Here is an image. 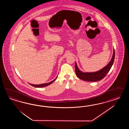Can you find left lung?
<instances>
[{
	"instance_id": "8db88e82",
	"label": "left lung",
	"mask_w": 129,
	"mask_h": 129,
	"mask_svg": "<svg viewBox=\"0 0 129 129\" xmlns=\"http://www.w3.org/2000/svg\"><path fill=\"white\" fill-rule=\"evenodd\" d=\"M115 58V52L113 49V54L111 60L109 63L102 69L101 70L94 72H83L78 69L77 64L75 62V72L78 78L86 81L95 82L100 81L105 77L106 75L109 71L111 67L113 65Z\"/></svg>"
}]
</instances>
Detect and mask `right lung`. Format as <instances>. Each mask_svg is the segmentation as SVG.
I'll return each instance as SVG.
<instances>
[{
  "instance_id": "right-lung-1",
  "label": "right lung",
  "mask_w": 129,
  "mask_h": 129,
  "mask_svg": "<svg viewBox=\"0 0 129 129\" xmlns=\"http://www.w3.org/2000/svg\"><path fill=\"white\" fill-rule=\"evenodd\" d=\"M58 76H57V77L55 78L52 81H51V82H49V83H44V84H39V85H34V84H30V85H31V86H35V87H45L47 86L50 85L51 83H52L53 82H54L56 80V79L58 78Z\"/></svg>"
}]
</instances>
